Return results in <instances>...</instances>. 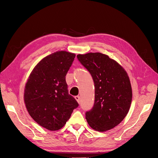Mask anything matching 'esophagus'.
I'll use <instances>...</instances> for the list:
<instances>
[{"mask_svg": "<svg viewBox=\"0 0 158 158\" xmlns=\"http://www.w3.org/2000/svg\"><path fill=\"white\" fill-rule=\"evenodd\" d=\"M75 99L77 100V101L78 103L80 102V97L79 96H75Z\"/></svg>", "mask_w": 158, "mask_h": 158, "instance_id": "1", "label": "esophagus"}]
</instances>
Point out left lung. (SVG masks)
<instances>
[{"instance_id": "obj_1", "label": "left lung", "mask_w": 158, "mask_h": 158, "mask_svg": "<svg viewBox=\"0 0 158 158\" xmlns=\"http://www.w3.org/2000/svg\"><path fill=\"white\" fill-rule=\"evenodd\" d=\"M77 58L94 81V103L85 112L88 124L95 131L114 128L128 113L132 101L129 78L123 67L100 52L78 55Z\"/></svg>"}]
</instances>
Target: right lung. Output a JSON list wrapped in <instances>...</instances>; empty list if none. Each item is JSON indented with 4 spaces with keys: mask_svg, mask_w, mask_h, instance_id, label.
Masks as SVG:
<instances>
[{
    "mask_svg": "<svg viewBox=\"0 0 158 158\" xmlns=\"http://www.w3.org/2000/svg\"><path fill=\"white\" fill-rule=\"evenodd\" d=\"M75 54L57 51L43 58L27 80L24 102L30 116L49 131L60 129L78 103L67 89L65 76Z\"/></svg>",
    "mask_w": 158,
    "mask_h": 158,
    "instance_id": "right-lung-1",
    "label": "right lung"
}]
</instances>
